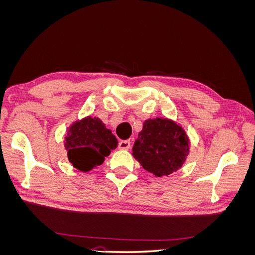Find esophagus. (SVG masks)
I'll return each mask as SVG.
<instances>
[{
    "label": "esophagus",
    "mask_w": 255,
    "mask_h": 255,
    "mask_svg": "<svg viewBox=\"0 0 255 255\" xmlns=\"http://www.w3.org/2000/svg\"><path fill=\"white\" fill-rule=\"evenodd\" d=\"M130 148L129 140H121L119 142V149L120 150H128Z\"/></svg>",
    "instance_id": "1"
}]
</instances>
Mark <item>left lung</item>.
I'll return each mask as SVG.
<instances>
[{
  "label": "left lung",
  "mask_w": 255,
  "mask_h": 255,
  "mask_svg": "<svg viewBox=\"0 0 255 255\" xmlns=\"http://www.w3.org/2000/svg\"><path fill=\"white\" fill-rule=\"evenodd\" d=\"M188 153L187 134L181 126L167 118L145 120L133 146V156L155 176L176 171Z\"/></svg>",
  "instance_id": "8db88e82"
}]
</instances>
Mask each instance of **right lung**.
I'll return each instance as SVG.
<instances>
[{
    "mask_svg": "<svg viewBox=\"0 0 255 255\" xmlns=\"http://www.w3.org/2000/svg\"><path fill=\"white\" fill-rule=\"evenodd\" d=\"M117 145L118 140L112 130L101 119L91 116L73 122L65 137L69 161L83 172L102 165Z\"/></svg>",
    "mask_w": 255,
    "mask_h": 255,
    "instance_id": "add662e5",
    "label": "right lung"
}]
</instances>
